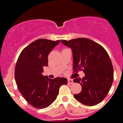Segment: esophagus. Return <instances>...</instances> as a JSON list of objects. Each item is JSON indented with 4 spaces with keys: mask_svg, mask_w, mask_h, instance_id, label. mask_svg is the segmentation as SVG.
Returning a JSON list of instances; mask_svg holds the SVG:
<instances>
[{
    "mask_svg": "<svg viewBox=\"0 0 123 123\" xmlns=\"http://www.w3.org/2000/svg\"><path fill=\"white\" fill-rule=\"evenodd\" d=\"M68 84H73V81L72 79H68Z\"/></svg>",
    "mask_w": 123,
    "mask_h": 123,
    "instance_id": "esophagus-1",
    "label": "esophagus"
}]
</instances>
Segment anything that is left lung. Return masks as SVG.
I'll return each mask as SVG.
<instances>
[{"instance_id":"obj_1","label":"left lung","mask_w":123,"mask_h":123,"mask_svg":"<svg viewBox=\"0 0 123 123\" xmlns=\"http://www.w3.org/2000/svg\"><path fill=\"white\" fill-rule=\"evenodd\" d=\"M70 48L73 54V69L83 70L85 76L76 78L74 83L81 84L82 90L74 98L83 105L94 106L102 102L113 81V68L104 48L87 38L61 40Z\"/></svg>"}]
</instances>
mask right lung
<instances>
[{"instance_id":"add662e5","label":"right lung","mask_w":123,"mask_h":123,"mask_svg":"<svg viewBox=\"0 0 123 123\" xmlns=\"http://www.w3.org/2000/svg\"><path fill=\"white\" fill-rule=\"evenodd\" d=\"M60 40L45 39L35 40L22 51L15 68L18 89L25 99L37 109L47 108L57 98L60 86L67 84V79H49L42 74L48 66V55Z\"/></svg>"}]
</instances>
